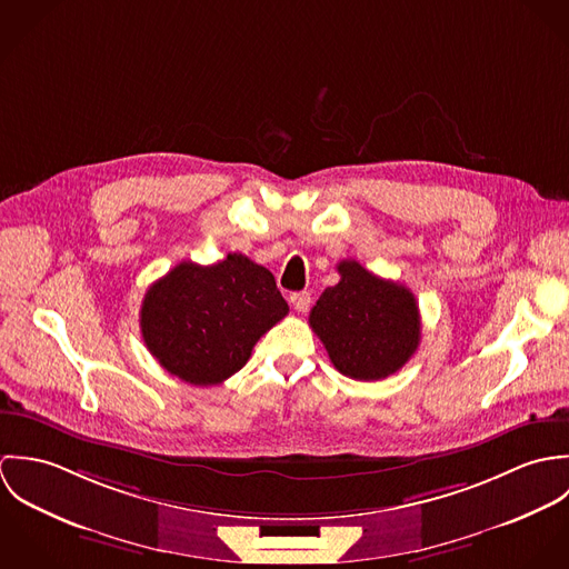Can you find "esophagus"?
<instances>
[{
	"label": "esophagus",
	"mask_w": 569,
	"mask_h": 569,
	"mask_svg": "<svg viewBox=\"0 0 569 569\" xmlns=\"http://www.w3.org/2000/svg\"><path fill=\"white\" fill-rule=\"evenodd\" d=\"M289 302H291V307H293L298 313H305V311L309 309V305H311V293H307V291H296V293H291Z\"/></svg>",
	"instance_id": "34e87169"
}]
</instances>
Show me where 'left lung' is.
<instances>
[{"instance_id": "left-lung-1", "label": "left lung", "mask_w": 569, "mask_h": 569, "mask_svg": "<svg viewBox=\"0 0 569 569\" xmlns=\"http://www.w3.org/2000/svg\"><path fill=\"white\" fill-rule=\"evenodd\" d=\"M337 271L341 280L325 289L311 309L309 325L341 375L357 381L395 375L420 341L413 293L370 273L357 260H341Z\"/></svg>"}]
</instances>
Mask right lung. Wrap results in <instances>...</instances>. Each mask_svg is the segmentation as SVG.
Returning a JSON list of instances; mask_svg holds the SVG:
<instances>
[{
    "instance_id": "obj_1",
    "label": "right lung",
    "mask_w": 569,
    "mask_h": 569,
    "mask_svg": "<svg viewBox=\"0 0 569 569\" xmlns=\"http://www.w3.org/2000/svg\"><path fill=\"white\" fill-rule=\"evenodd\" d=\"M289 313L273 273L243 253L214 264L179 262L142 300L149 352L177 379L208 388L247 363L256 341Z\"/></svg>"
}]
</instances>
